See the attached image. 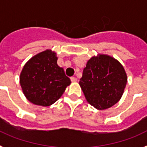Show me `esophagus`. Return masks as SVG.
Instances as JSON below:
<instances>
[{
    "instance_id": "1",
    "label": "esophagus",
    "mask_w": 147,
    "mask_h": 147,
    "mask_svg": "<svg viewBox=\"0 0 147 147\" xmlns=\"http://www.w3.org/2000/svg\"><path fill=\"white\" fill-rule=\"evenodd\" d=\"M71 82H76V81H77V78H76V77H74V76H72V77H71Z\"/></svg>"
}]
</instances>
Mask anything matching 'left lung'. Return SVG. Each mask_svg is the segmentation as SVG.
<instances>
[{
    "label": "left lung",
    "mask_w": 147,
    "mask_h": 147,
    "mask_svg": "<svg viewBox=\"0 0 147 147\" xmlns=\"http://www.w3.org/2000/svg\"><path fill=\"white\" fill-rule=\"evenodd\" d=\"M126 83L123 66L114 58L104 54L87 61L80 81L87 101L98 110L110 108L118 102Z\"/></svg>",
    "instance_id": "1"
}]
</instances>
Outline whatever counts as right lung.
I'll return each instance as SVG.
<instances>
[{"label":"right lung","instance_id":"add662e5","mask_svg":"<svg viewBox=\"0 0 147 147\" xmlns=\"http://www.w3.org/2000/svg\"><path fill=\"white\" fill-rule=\"evenodd\" d=\"M56 53L50 49L33 56L23 67L19 81L22 92L30 102L50 106L58 100L71 80L57 65Z\"/></svg>","mask_w":147,"mask_h":147}]
</instances>
